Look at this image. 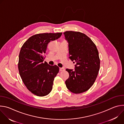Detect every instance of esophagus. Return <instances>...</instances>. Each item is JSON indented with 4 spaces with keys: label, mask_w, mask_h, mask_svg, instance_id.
Listing matches in <instances>:
<instances>
[{
    "label": "esophagus",
    "mask_w": 124,
    "mask_h": 124,
    "mask_svg": "<svg viewBox=\"0 0 124 124\" xmlns=\"http://www.w3.org/2000/svg\"><path fill=\"white\" fill-rule=\"evenodd\" d=\"M65 69H64V68H63V67H62V68H59V70H60V71H63V70H64Z\"/></svg>",
    "instance_id": "obj_1"
}]
</instances>
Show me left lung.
<instances>
[{
	"instance_id": "8db88e82",
	"label": "left lung",
	"mask_w": 124,
	"mask_h": 124,
	"mask_svg": "<svg viewBox=\"0 0 124 124\" xmlns=\"http://www.w3.org/2000/svg\"><path fill=\"white\" fill-rule=\"evenodd\" d=\"M64 34L69 45V58L77 63L75 70L66 69L69 74L65 81L66 87L73 93H83L93 85L98 75V50L93 41L83 33L70 31Z\"/></svg>"
}]
</instances>
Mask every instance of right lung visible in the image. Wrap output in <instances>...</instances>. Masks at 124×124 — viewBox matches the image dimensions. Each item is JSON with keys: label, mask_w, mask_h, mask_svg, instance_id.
I'll list each match as a JSON object with an SVG mask.
<instances>
[{"label": "right lung", "mask_w": 124, "mask_h": 124, "mask_svg": "<svg viewBox=\"0 0 124 124\" xmlns=\"http://www.w3.org/2000/svg\"><path fill=\"white\" fill-rule=\"evenodd\" d=\"M62 33L38 34L30 37L22 46L18 68L27 89L35 95L43 97L52 90L54 78L59 72L56 65L43 63L48 44L59 38Z\"/></svg>", "instance_id": "right-lung-1"}]
</instances>
